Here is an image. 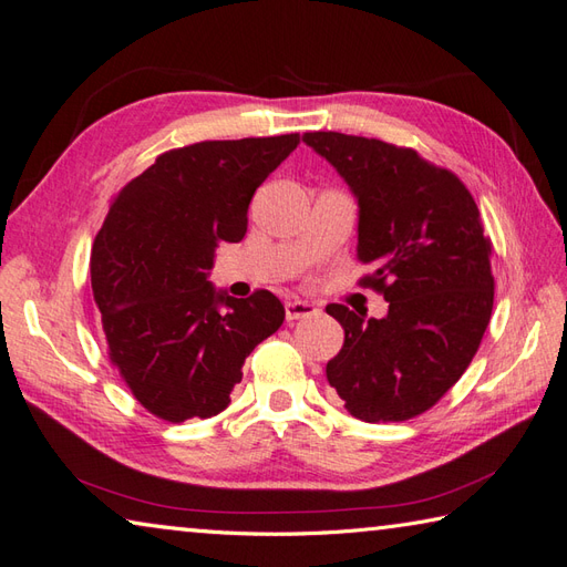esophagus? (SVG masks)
Instances as JSON below:
<instances>
[{
  "label": "esophagus",
  "mask_w": 567,
  "mask_h": 567,
  "mask_svg": "<svg viewBox=\"0 0 567 567\" xmlns=\"http://www.w3.org/2000/svg\"><path fill=\"white\" fill-rule=\"evenodd\" d=\"M316 312H318V308L308 303V300H300V298L286 300V320H300V318L316 316Z\"/></svg>",
  "instance_id": "obj_1"
}]
</instances>
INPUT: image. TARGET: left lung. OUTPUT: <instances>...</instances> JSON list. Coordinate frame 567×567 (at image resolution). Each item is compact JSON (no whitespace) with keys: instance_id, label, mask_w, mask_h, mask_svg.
Segmentation results:
<instances>
[{"instance_id":"8db88e82","label":"left lung","mask_w":567,"mask_h":567,"mask_svg":"<svg viewBox=\"0 0 567 567\" xmlns=\"http://www.w3.org/2000/svg\"><path fill=\"white\" fill-rule=\"evenodd\" d=\"M303 143L354 194L357 257L373 267L363 284L388 300L381 320L327 306L344 327L327 381L363 422L410 420L461 379L493 316L481 210L458 177L414 150L332 131Z\"/></svg>"}]
</instances>
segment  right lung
I'll return each mask as SVG.
<instances>
[{"label": "right lung", "mask_w": 567, "mask_h": 567, "mask_svg": "<svg viewBox=\"0 0 567 567\" xmlns=\"http://www.w3.org/2000/svg\"><path fill=\"white\" fill-rule=\"evenodd\" d=\"M298 143L291 133L169 150L113 200L92 247V291L113 367L157 417L223 412L251 349L281 327L271 291L233 298L208 276L216 247L245 237L257 186Z\"/></svg>", "instance_id": "1"}]
</instances>
